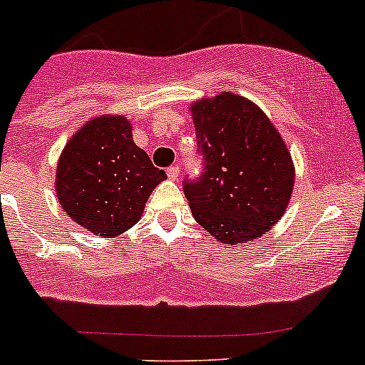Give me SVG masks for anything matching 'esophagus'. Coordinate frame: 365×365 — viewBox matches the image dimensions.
I'll return each instance as SVG.
<instances>
[{
  "mask_svg": "<svg viewBox=\"0 0 365 365\" xmlns=\"http://www.w3.org/2000/svg\"><path fill=\"white\" fill-rule=\"evenodd\" d=\"M180 176V168L178 165H171V168H168V178L169 180H176Z\"/></svg>",
  "mask_w": 365,
  "mask_h": 365,
  "instance_id": "obj_1",
  "label": "esophagus"
}]
</instances>
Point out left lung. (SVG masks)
<instances>
[{
    "mask_svg": "<svg viewBox=\"0 0 365 365\" xmlns=\"http://www.w3.org/2000/svg\"><path fill=\"white\" fill-rule=\"evenodd\" d=\"M205 173L185 182L194 219L220 244L256 240L281 220L295 165L268 116L249 98L222 91L190 106Z\"/></svg>",
    "mask_w": 365,
    "mask_h": 365,
    "instance_id": "8db88e82",
    "label": "left lung"
}]
</instances>
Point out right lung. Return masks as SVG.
<instances>
[{
    "label": "right lung",
    "instance_id": "right-lung-1",
    "mask_svg": "<svg viewBox=\"0 0 365 365\" xmlns=\"http://www.w3.org/2000/svg\"><path fill=\"white\" fill-rule=\"evenodd\" d=\"M165 178L134 143L130 121L102 114L65 145L56 165V197L73 222L113 238L141 219L150 194Z\"/></svg>",
    "mask_w": 365,
    "mask_h": 365
}]
</instances>
